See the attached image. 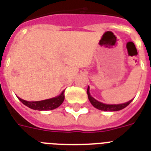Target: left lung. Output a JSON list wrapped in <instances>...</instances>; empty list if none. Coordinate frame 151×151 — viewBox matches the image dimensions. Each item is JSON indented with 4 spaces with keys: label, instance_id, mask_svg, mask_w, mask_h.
<instances>
[{
    "label": "left lung",
    "instance_id": "8db88e82",
    "mask_svg": "<svg viewBox=\"0 0 151 151\" xmlns=\"http://www.w3.org/2000/svg\"><path fill=\"white\" fill-rule=\"evenodd\" d=\"M87 94L88 99H89L90 103H92V105L96 107V109H99L100 110H103V111H117V110H121L122 109H124V107H126L127 106L129 105V103H131L132 99L129 100V102L124 103H122V104H105V103L99 102L96 99H95L92 96H91L89 92V87H88L87 89Z\"/></svg>",
    "mask_w": 151,
    "mask_h": 151
}]
</instances>
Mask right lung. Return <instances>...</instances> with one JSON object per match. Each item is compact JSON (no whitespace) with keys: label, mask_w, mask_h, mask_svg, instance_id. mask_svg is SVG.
<instances>
[{"label":"right lung","mask_w":151,"mask_h":151,"mask_svg":"<svg viewBox=\"0 0 151 151\" xmlns=\"http://www.w3.org/2000/svg\"><path fill=\"white\" fill-rule=\"evenodd\" d=\"M19 98V97H18ZM65 98L64 95V91L62 92V93L59 96L52 99H45L41 101H35V102H29V101H26L24 99H22L19 98L21 102L24 105H26L28 107L31 108L33 110H54L55 108L59 107L61 105Z\"/></svg>","instance_id":"1"}]
</instances>
